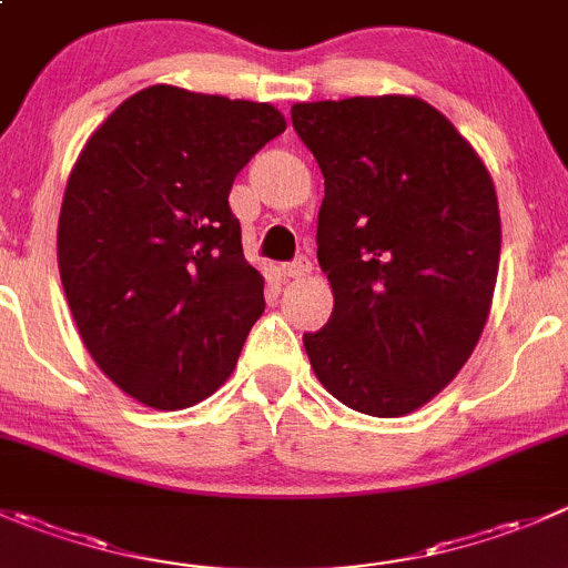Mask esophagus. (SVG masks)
<instances>
[{"label": "esophagus", "instance_id": "esophagus-1", "mask_svg": "<svg viewBox=\"0 0 568 568\" xmlns=\"http://www.w3.org/2000/svg\"><path fill=\"white\" fill-rule=\"evenodd\" d=\"M311 261H307V257H296L294 263H285L283 268H280V272H283V277L285 280H300V277H307V274H311Z\"/></svg>", "mask_w": 568, "mask_h": 568}]
</instances>
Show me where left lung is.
Here are the masks:
<instances>
[{
    "label": "left lung",
    "instance_id": "8db88e82",
    "mask_svg": "<svg viewBox=\"0 0 568 568\" xmlns=\"http://www.w3.org/2000/svg\"><path fill=\"white\" fill-rule=\"evenodd\" d=\"M324 174L318 266L333 313L305 352L346 407L396 418L447 388L480 341L499 272V202L475 146L418 97L300 102Z\"/></svg>",
    "mask_w": 568,
    "mask_h": 568
}]
</instances>
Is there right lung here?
Returning a JSON list of instances; mask_svg holds the SVG:
<instances>
[{"instance_id":"1","label":"right lung","mask_w":568,"mask_h":568,"mask_svg":"<svg viewBox=\"0 0 568 568\" xmlns=\"http://www.w3.org/2000/svg\"><path fill=\"white\" fill-rule=\"evenodd\" d=\"M283 130L268 102L150 85L77 155L58 219L65 302L93 363L141 405L191 407L233 374L266 302L227 196Z\"/></svg>"}]
</instances>
